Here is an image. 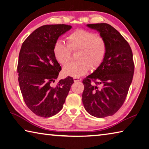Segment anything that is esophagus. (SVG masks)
<instances>
[{
  "mask_svg": "<svg viewBox=\"0 0 149 149\" xmlns=\"http://www.w3.org/2000/svg\"><path fill=\"white\" fill-rule=\"evenodd\" d=\"M73 80H74V82H79V81H81L82 79L80 77H74L73 78Z\"/></svg>",
  "mask_w": 149,
  "mask_h": 149,
  "instance_id": "esophagus-1",
  "label": "esophagus"
}]
</instances>
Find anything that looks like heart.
<instances>
[{
    "label": "heart",
    "mask_w": 149,
    "mask_h": 149,
    "mask_svg": "<svg viewBox=\"0 0 149 149\" xmlns=\"http://www.w3.org/2000/svg\"><path fill=\"white\" fill-rule=\"evenodd\" d=\"M67 44L58 40L53 47V53L57 61L65 65L71 59V52H79L76 63H70L63 69V74L79 77L86 74L91 68L96 69L106 57L108 46L106 40L91 31L77 30L67 37Z\"/></svg>",
    "instance_id": "b5f03b06"
}]
</instances>
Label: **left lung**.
I'll list each match as a JSON object with an SVG mask.
<instances>
[{"label":"left lung","instance_id":"left-lung-1","mask_svg":"<svg viewBox=\"0 0 149 149\" xmlns=\"http://www.w3.org/2000/svg\"><path fill=\"white\" fill-rule=\"evenodd\" d=\"M86 26L98 31L108 46L102 64L82 81L85 109L92 116L102 118L113 115L125 100L134 73L133 53L127 41L109 24Z\"/></svg>","mask_w":149,"mask_h":149}]
</instances>
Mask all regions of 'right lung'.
Masks as SVG:
<instances>
[{"mask_svg": "<svg viewBox=\"0 0 149 149\" xmlns=\"http://www.w3.org/2000/svg\"><path fill=\"white\" fill-rule=\"evenodd\" d=\"M65 24L42 26L24 41L19 53L18 82L26 106L36 115L49 118L61 110L70 86L67 77L52 86L61 70L53 53L58 38L71 29Z\"/></svg>", "mask_w": 149, "mask_h": 149, "instance_id": "1", "label": "right lung"}]
</instances>
